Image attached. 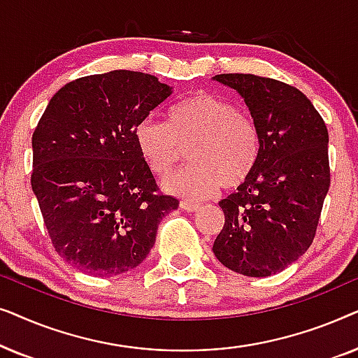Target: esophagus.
<instances>
[{"label":"esophagus","instance_id":"34e87169","mask_svg":"<svg viewBox=\"0 0 358 358\" xmlns=\"http://www.w3.org/2000/svg\"><path fill=\"white\" fill-rule=\"evenodd\" d=\"M180 208L187 210V212H195V210L200 208V205L194 203V202H189V200H182V202H180Z\"/></svg>","mask_w":358,"mask_h":358}]
</instances>
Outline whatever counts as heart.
Segmentation results:
<instances>
[{"instance_id":"b5f03b06","label":"heart","mask_w":358,"mask_h":358,"mask_svg":"<svg viewBox=\"0 0 358 358\" xmlns=\"http://www.w3.org/2000/svg\"><path fill=\"white\" fill-rule=\"evenodd\" d=\"M146 166L168 178L182 159V146L192 145V164L166 180V189L180 197L207 199L222 187L241 185L257 163L261 140L254 122L236 106L208 92L187 96L168 110V124L151 117L134 131Z\"/></svg>"}]
</instances>
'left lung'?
<instances>
[{"mask_svg":"<svg viewBox=\"0 0 358 358\" xmlns=\"http://www.w3.org/2000/svg\"><path fill=\"white\" fill-rule=\"evenodd\" d=\"M213 80L239 92L261 140L251 176L220 202L224 227L213 254L229 271L268 277L295 262L315 239L331 184L329 135L296 87L243 73Z\"/></svg>","mask_w":358,"mask_h":358,"instance_id":"1","label":"left lung"}]
</instances>
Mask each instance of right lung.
<instances>
[{
	"label": "right lung",
	"instance_id": "add662e5",
	"mask_svg": "<svg viewBox=\"0 0 358 358\" xmlns=\"http://www.w3.org/2000/svg\"><path fill=\"white\" fill-rule=\"evenodd\" d=\"M173 92L158 78L114 70L55 92L32 135L31 184L53 248L94 277L143 262L179 200L159 192L135 127Z\"/></svg>",
	"mask_w": 358,
	"mask_h": 358
}]
</instances>
